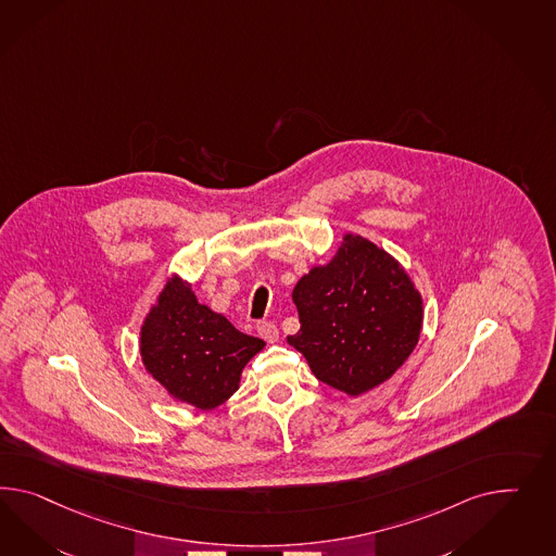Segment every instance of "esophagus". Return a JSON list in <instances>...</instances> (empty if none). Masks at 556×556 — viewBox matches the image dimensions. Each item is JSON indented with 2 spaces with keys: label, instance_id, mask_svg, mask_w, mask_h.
Here are the masks:
<instances>
[{
  "label": "esophagus",
  "instance_id": "34e87169",
  "mask_svg": "<svg viewBox=\"0 0 556 556\" xmlns=\"http://www.w3.org/2000/svg\"><path fill=\"white\" fill-rule=\"evenodd\" d=\"M256 331H258V336L265 340V342H277L279 340V328L273 324V321H258L256 324Z\"/></svg>",
  "mask_w": 556,
  "mask_h": 556
}]
</instances>
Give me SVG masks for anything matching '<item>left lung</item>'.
Listing matches in <instances>:
<instances>
[{
	"mask_svg": "<svg viewBox=\"0 0 556 556\" xmlns=\"http://www.w3.org/2000/svg\"><path fill=\"white\" fill-rule=\"evenodd\" d=\"M301 328L287 342L317 380L358 396L389 380L419 342L422 300L405 269L358 235L293 289Z\"/></svg>",
	"mask_w": 556,
	"mask_h": 556,
	"instance_id": "1",
	"label": "left lung"
}]
</instances>
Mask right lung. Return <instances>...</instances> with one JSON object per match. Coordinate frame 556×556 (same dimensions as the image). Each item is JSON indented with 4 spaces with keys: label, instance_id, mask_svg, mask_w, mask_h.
I'll list each match as a JSON object with an SVG mask.
<instances>
[{
    "label": "right lung",
    "instance_id": "obj_1",
    "mask_svg": "<svg viewBox=\"0 0 556 556\" xmlns=\"http://www.w3.org/2000/svg\"><path fill=\"white\" fill-rule=\"evenodd\" d=\"M265 345L198 303L178 277L165 283L141 326V358L174 399L208 410L239 389L244 364Z\"/></svg>",
    "mask_w": 556,
    "mask_h": 556
}]
</instances>
